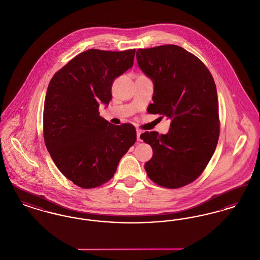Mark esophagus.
<instances>
[{"instance_id":"esophagus-1","label":"esophagus","mask_w":260,"mask_h":260,"mask_svg":"<svg viewBox=\"0 0 260 260\" xmlns=\"http://www.w3.org/2000/svg\"><path fill=\"white\" fill-rule=\"evenodd\" d=\"M142 135V131H140V129H136V137H137V140L138 141H140L141 140V138H140V136Z\"/></svg>"}]
</instances>
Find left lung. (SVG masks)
Listing matches in <instances>:
<instances>
[{
    "label": "left lung",
    "mask_w": 260,
    "mask_h": 260,
    "mask_svg": "<svg viewBox=\"0 0 260 260\" xmlns=\"http://www.w3.org/2000/svg\"><path fill=\"white\" fill-rule=\"evenodd\" d=\"M141 71L154 85L150 111L172 120L167 135L140 136L153 149L145 162L149 178L158 185L183 187L204 172L219 137L217 91L205 64L175 45L137 50Z\"/></svg>",
    "instance_id": "left-lung-1"
}]
</instances>
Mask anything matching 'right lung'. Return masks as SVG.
<instances>
[{"label": "right lung", "instance_id": "add662e5", "mask_svg": "<svg viewBox=\"0 0 260 260\" xmlns=\"http://www.w3.org/2000/svg\"><path fill=\"white\" fill-rule=\"evenodd\" d=\"M136 50H86L50 80L44 104V138L62 174L82 188L109 181L136 141L135 126L99 116L114 80L133 67Z\"/></svg>", "mask_w": 260, "mask_h": 260}]
</instances>
